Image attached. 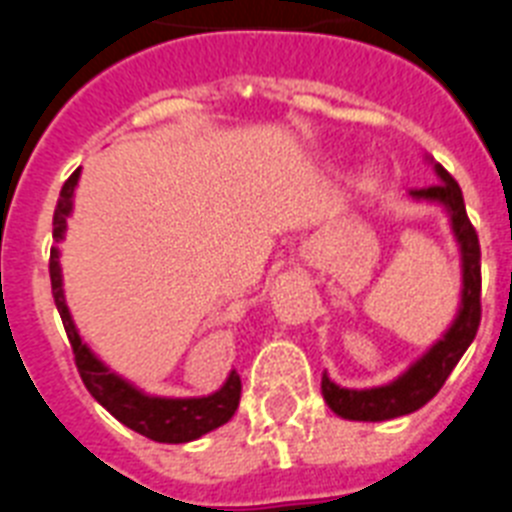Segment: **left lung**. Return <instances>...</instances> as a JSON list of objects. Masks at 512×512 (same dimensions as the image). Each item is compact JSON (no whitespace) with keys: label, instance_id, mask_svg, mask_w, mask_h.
I'll return each mask as SVG.
<instances>
[{"label":"left lung","instance_id":"1","mask_svg":"<svg viewBox=\"0 0 512 512\" xmlns=\"http://www.w3.org/2000/svg\"><path fill=\"white\" fill-rule=\"evenodd\" d=\"M435 171L440 182L422 190H411L414 200H427V203H440L448 210L450 226H453L455 242L461 247V270L463 289L461 307L455 315L453 325L445 330V336L422 356L416 359L401 377H395L388 385L367 390L341 388L330 380L328 372H322V398L330 409L343 419L351 422H388L395 416L414 414L440 393L455 364L476 338L479 322H482V249H479V236L466 216L463 205V192L453 176L435 163Z\"/></svg>","mask_w":512,"mask_h":512}]
</instances>
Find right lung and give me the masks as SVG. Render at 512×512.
Masks as SVG:
<instances>
[{"label":"right lung","mask_w":512,"mask_h":512,"mask_svg":"<svg viewBox=\"0 0 512 512\" xmlns=\"http://www.w3.org/2000/svg\"><path fill=\"white\" fill-rule=\"evenodd\" d=\"M77 179H80V169L64 182L62 192H59V203L57 210H54V242L57 244L62 242L64 231H67V216L72 213V195H75ZM57 244L51 247L49 257L51 294H54L64 330H67V338H70L77 372L83 377L88 393L101 403L103 409L109 411L114 419H119L124 427L135 429L137 435L156 442H171V445L192 442L229 422L234 411L239 409V398H242V380H239L236 372L226 377L221 390L203 395V398H158V395H145L143 390H137L135 385L122 380L117 372H111L85 346L83 338L77 336L75 322H72L70 309L64 302Z\"/></svg>","instance_id":"add662e5"}]
</instances>
